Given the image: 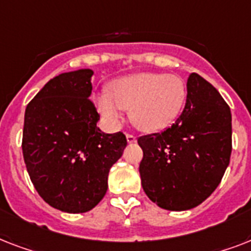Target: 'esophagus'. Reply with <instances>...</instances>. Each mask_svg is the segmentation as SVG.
I'll return each instance as SVG.
<instances>
[{
  "mask_svg": "<svg viewBox=\"0 0 251 251\" xmlns=\"http://www.w3.org/2000/svg\"><path fill=\"white\" fill-rule=\"evenodd\" d=\"M126 141H127V143H135V142H137V138L134 137V135H131V134H126Z\"/></svg>",
  "mask_w": 251,
  "mask_h": 251,
  "instance_id": "esophagus-1",
  "label": "esophagus"
}]
</instances>
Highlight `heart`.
<instances>
[{
    "mask_svg": "<svg viewBox=\"0 0 251 251\" xmlns=\"http://www.w3.org/2000/svg\"><path fill=\"white\" fill-rule=\"evenodd\" d=\"M186 83L167 73H135L118 78L108 94L98 98V109L110 125L122 121V110L146 133L167 129L182 112L186 101Z\"/></svg>",
    "mask_w": 251,
    "mask_h": 251,
    "instance_id": "heart-1",
    "label": "heart"
}]
</instances>
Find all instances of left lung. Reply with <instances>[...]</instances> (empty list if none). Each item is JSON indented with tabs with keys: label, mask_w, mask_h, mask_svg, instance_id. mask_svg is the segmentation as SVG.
I'll use <instances>...</instances> for the list:
<instances>
[{
	"label": "left lung",
	"mask_w": 251,
	"mask_h": 251,
	"mask_svg": "<svg viewBox=\"0 0 251 251\" xmlns=\"http://www.w3.org/2000/svg\"><path fill=\"white\" fill-rule=\"evenodd\" d=\"M138 145L147 197L164 210L194 208L214 193L229 165V106L212 84L193 73L182 113L164 131L138 138Z\"/></svg>",
	"instance_id": "left-lung-1"
}]
</instances>
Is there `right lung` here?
<instances>
[{
	"label": "right lung",
	"instance_id": "add662e5",
	"mask_svg": "<svg viewBox=\"0 0 251 251\" xmlns=\"http://www.w3.org/2000/svg\"><path fill=\"white\" fill-rule=\"evenodd\" d=\"M91 69L62 73L41 88L25 108L22 150L29 178L53 208L82 214L108 190V175L127 142L105 134L90 100Z\"/></svg>",
	"mask_w": 251,
	"mask_h": 251
}]
</instances>
